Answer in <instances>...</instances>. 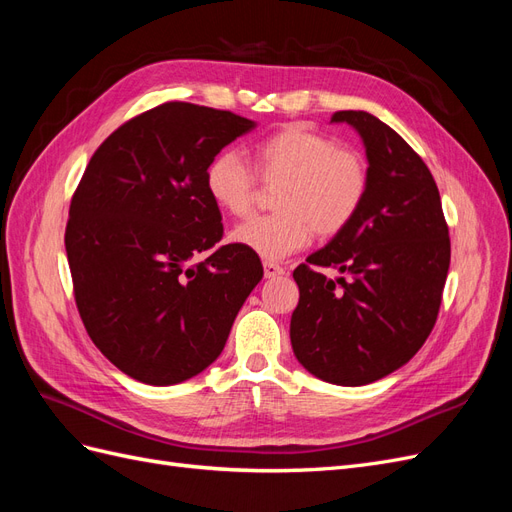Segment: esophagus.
<instances>
[{
    "label": "esophagus",
    "mask_w": 512,
    "mask_h": 512,
    "mask_svg": "<svg viewBox=\"0 0 512 512\" xmlns=\"http://www.w3.org/2000/svg\"><path fill=\"white\" fill-rule=\"evenodd\" d=\"M262 267H265V277H269V280H271V277H280V275H284V273H286V271H284V267L275 265V262H271V260H267L265 265H262Z\"/></svg>",
    "instance_id": "esophagus-1"
}]
</instances>
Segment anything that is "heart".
<instances>
[{
	"label": "heart",
	"mask_w": 512,
	"mask_h": 512,
	"mask_svg": "<svg viewBox=\"0 0 512 512\" xmlns=\"http://www.w3.org/2000/svg\"><path fill=\"white\" fill-rule=\"evenodd\" d=\"M252 160L262 181L280 185L273 198L277 213L239 224L230 239L265 260L303 250L314 232L324 239L339 235L361 211L369 190L367 160L359 151L301 126L254 145ZM256 185V175L237 151L220 153L205 170L211 200L235 218L252 211Z\"/></svg>",
	"instance_id": "1"
}]
</instances>
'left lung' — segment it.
Instances as JSON below:
<instances>
[{
  "label": "left lung",
  "instance_id": "8db88e82",
  "mask_svg": "<svg viewBox=\"0 0 512 512\" xmlns=\"http://www.w3.org/2000/svg\"><path fill=\"white\" fill-rule=\"evenodd\" d=\"M365 145L369 190L356 218L294 269L290 342L316 378L363 386L421 350L438 318L451 239L438 185L418 153L365 111H337ZM322 268L340 275L331 281Z\"/></svg>",
  "mask_w": 512,
  "mask_h": 512
}]
</instances>
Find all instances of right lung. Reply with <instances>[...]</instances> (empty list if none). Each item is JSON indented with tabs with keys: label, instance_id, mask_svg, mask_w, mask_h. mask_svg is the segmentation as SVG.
Here are the masks:
<instances>
[{
	"label": "right lung",
	"instance_id": "right-lung-1",
	"mask_svg": "<svg viewBox=\"0 0 512 512\" xmlns=\"http://www.w3.org/2000/svg\"><path fill=\"white\" fill-rule=\"evenodd\" d=\"M252 119L166 102L117 128L70 203L66 254L91 342L151 386L190 380L228 339L262 280L258 254L218 245L222 213L205 170Z\"/></svg>",
	"mask_w": 512,
	"mask_h": 512
}]
</instances>
